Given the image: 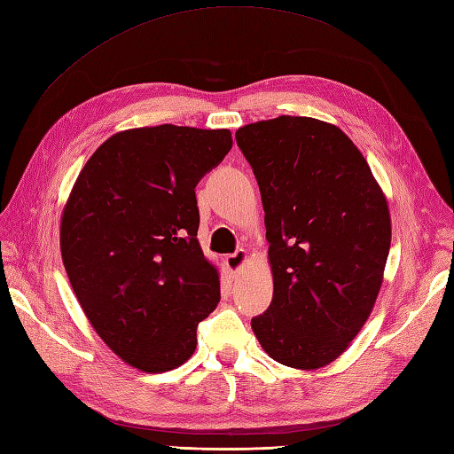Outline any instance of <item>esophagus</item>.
<instances>
[{"label":"esophagus","mask_w":454,"mask_h":454,"mask_svg":"<svg viewBox=\"0 0 454 454\" xmlns=\"http://www.w3.org/2000/svg\"><path fill=\"white\" fill-rule=\"evenodd\" d=\"M247 261H249L247 251L246 249H238L236 253L228 254V257H226V266H228V270L231 274H238L243 269V266H246Z\"/></svg>","instance_id":"34e87169"}]
</instances>
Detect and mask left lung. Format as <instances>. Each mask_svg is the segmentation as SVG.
Wrapping results in <instances>:
<instances>
[{
    "mask_svg": "<svg viewBox=\"0 0 454 454\" xmlns=\"http://www.w3.org/2000/svg\"><path fill=\"white\" fill-rule=\"evenodd\" d=\"M236 142L261 190L274 280L251 328L276 363L322 368L374 309L391 246L387 200L333 124L284 114L241 126Z\"/></svg>",
    "mask_w": 454,
    "mask_h": 454,
    "instance_id": "obj_1",
    "label": "left lung"
}]
</instances>
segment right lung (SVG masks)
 Returning <instances> with one entry per match:
<instances>
[{"instance_id":"obj_1","label":"right lung","mask_w":454,"mask_h":454,"mask_svg":"<svg viewBox=\"0 0 454 454\" xmlns=\"http://www.w3.org/2000/svg\"><path fill=\"white\" fill-rule=\"evenodd\" d=\"M230 149L224 128H132L96 149L68 195L61 254L73 292L99 338L137 370L184 364L197 324L218 305L195 185Z\"/></svg>"}]
</instances>
